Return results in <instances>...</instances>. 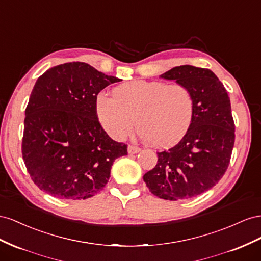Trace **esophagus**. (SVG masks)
I'll return each instance as SVG.
<instances>
[{
  "label": "esophagus",
  "instance_id": "1",
  "mask_svg": "<svg viewBox=\"0 0 261 261\" xmlns=\"http://www.w3.org/2000/svg\"><path fill=\"white\" fill-rule=\"evenodd\" d=\"M141 151V148L139 146H135V145H129L128 146V153L129 154H137Z\"/></svg>",
  "mask_w": 261,
  "mask_h": 261
}]
</instances>
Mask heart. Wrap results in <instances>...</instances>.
<instances>
[{
    "instance_id": "b5f03b06",
    "label": "heart",
    "mask_w": 261,
    "mask_h": 261,
    "mask_svg": "<svg viewBox=\"0 0 261 261\" xmlns=\"http://www.w3.org/2000/svg\"><path fill=\"white\" fill-rule=\"evenodd\" d=\"M113 95L97 96L96 113L103 130L116 140L130 135L137 121L146 143L170 146L187 133L195 115V98L182 84L138 80L118 85Z\"/></svg>"
}]
</instances>
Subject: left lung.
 <instances>
[{"label": "left lung", "mask_w": 261, "mask_h": 261, "mask_svg": "<svg viewBox=\"0 0 261 261\" xmlns=\"http://www.w3.org/2000/svg\"><path fill=\"white\" fill-rule=\"evenodd\" d=\"M160 76L190 89L195 115L180 142L158 153V164L143 180L161 199H189L211 189L227 169L235 141L230 100L225 87L209 69L180 65Z\"/></svg>", "instance_id": "obj_1"}]
</instances>
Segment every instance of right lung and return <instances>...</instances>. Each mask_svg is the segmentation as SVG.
Segmentation results:
<instances>
[{
    "label": "right lung",
    "mask_w": 261,
    "mask_h": 261,
    "mask_svg": "<svg viewBox=\"0 0 261 261\" xmlns=\"http://www.w3.org/2000/svg\"><path fill=\"white\" fill-rule=\"evenodd\" d=\"M119 81L84 62L54 66L36 81L21 153L39 189L59 199L84 200L105 187L115 160L128 153L101 128L96 98Z\"/></svg>",
    "instance_id": "add662e5"
}]
</instances>
